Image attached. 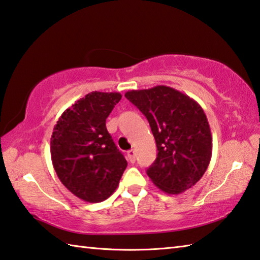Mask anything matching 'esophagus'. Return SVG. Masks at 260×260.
I'll list each match as a JSON object with an SVG mask.
<instances>
[{
    "mask_svg": "<svg viewBox=\"0 0 260 260\" xmlns=\"http://www.w3.org/2000/svg\"><path fill=\"white\" fill-rule=\"evenodd\" d=\"M127 158H128V160L131 162H135V160H136V153H135V151L133 150V149H132V150H129L128 152H127Z\"/></svg>",
    "mask_w": 260,
    "mask_h": 260,
    "instance_id": "obj_1",
    "label": "esophagus"
}]
</instances>
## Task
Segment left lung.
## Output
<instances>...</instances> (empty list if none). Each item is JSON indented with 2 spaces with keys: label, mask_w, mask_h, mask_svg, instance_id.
I'll list each match as a JSON object with an SVG mask.
<instances>
[{
  "label": "left lung",
  "mask_w": 260,
  "mask_h": 260,
  "mask_svg": "<svg viewBox=\"0 0 260 260\" xmlns=\"http://www.w3.org/2000/svg\"><path fill=\"white\" fill-rule=\"evenodd\" d=\"M125 98L147 117L157 158L147 170L156 187L181 193L203 177L212 156V135L201 105L167 86L128 90Z\"/></svg>",
  "instance_id": "8db88e82"
}]
</instances>
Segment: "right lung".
<instances>
[{"label":"right lung","mask_w":260,"mask_h":260,"mask_svg":"<svg viewBox=\"0 0 260 260\" xmlns=\"http://www.w3.org/2000/svg\"><path fill=\"white\" fill-rule=\"evenodd\" d=\"M120 93L91 91L65 110L50 141L52 166L73 195L100 203L116 190L127 161L112 141L105 121Z\"/></svg>","instance_id":"1"}]
</instances>
